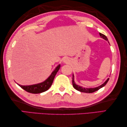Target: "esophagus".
<instances>
[{
	"label": "esophagus",
	"instance_id": "esophagus-1",
	"mask_svg": "<svg viewBox=\"0 0 127 127\" xmlns=\"http://www.w3.org/2000/svg\"><path fill=\"white\" fill-rule=\"evenodd\" d=\"M68 62H69V61H68V59L65 58V59H64V63H68Z\"/></svg>",
	"mask_w": 127,
	"mask_h": 127
}]
</instances>
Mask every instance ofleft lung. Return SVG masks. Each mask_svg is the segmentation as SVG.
I'll return each mask as SVG.
<instances>
[{
  "mask_svg": "<svg viewBox=\"0 0 127 127\" xmlns=\"http://www.w3.org/2000/svg\"><path fill=\"white\" fill-rule=\"evenodd\" d=\"M99 35H100V37H102V38H103L104 39L106 40V41H108V39H107V37L105 36V35L102 34L100 33H99ZM109 80V78H108V79H107V80L103 83V84L99 86V87H97L96 88H83L82 87H81V86H79L76 85V83H75V81L74 80V75H72V86H73V87L75 89H76V90L81 92L91 93H93V92H94L99 90V89H100L101 88L103 87L104 86L106 85L107 82H108Z\"/></svg>",
  "mask_w": 127,
  "mask_h": 127,
  "instance_id": "8db88e82",
  "label": "left lung"
}]
</instances>
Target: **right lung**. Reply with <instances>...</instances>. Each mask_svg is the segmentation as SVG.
<instances>
[{
  "label": "right lung",
  "instance_id": "right-lung-1",
  "mask_svg": "<svg viewBox=\"0 0 127 127\" xmlns=\"http://www.w3.org/2000/svg\"><path fill=\"white\" fill-rule=\"evenodd\" d=\"M61 65L59 64V65L56 67L55 70H54L51 75L50 76V77L48 79L45 80L44 82L42 83H38V84L33 85H29V86H22L20 85H18L19 86L23 88L24 90L28 92L29 93H33V94H38L44 92L48 90L49 88L52 85L53 80L55 79V77L57 74V72H58L59 69H60Z\"/></svg>",
  "mask_w": 127,
  "mask_h": 127
}]
</instances>
